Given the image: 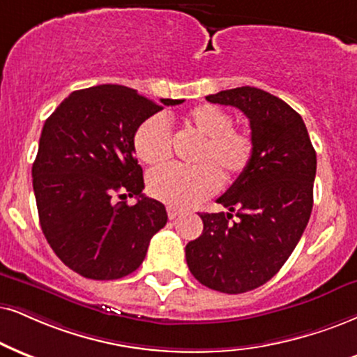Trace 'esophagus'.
<instances>
[{"label": "esophagus", "mask_w": 357, "mask_h": 357, "mask_svg": "<svg viewBox=\"0 0 357 357\" xmlns=\"http://www.w3.org/2000/svg\"><path fill=\"white\" fill-rule=\"evenodd\" d=\"M167 213H169V220H175L180 213H182V210L172 208V206H169V208H167Z\"/></svg>", "instance_id": "1"}]
</instances>
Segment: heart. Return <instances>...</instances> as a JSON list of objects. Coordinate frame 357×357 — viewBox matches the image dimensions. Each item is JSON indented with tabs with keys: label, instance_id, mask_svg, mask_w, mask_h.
<instances>
[{
	"label": "heart",
	"instance_id": "b5f03b06",
	"mask_svg": "<svg viewBox=\"0 0 357 357\" xmlns=\"http://www.w3.org/2000/svg\"><path fill=\"white\" fill-rule=\"evenodd\" d=\"M183 126L202 139L195 167H162L149 174L147 188L152 197L174 208H188L212 197L220 183H233L248 170L255 157V139L248 130L233 127V117L218 105L204 104L182 117ZM132 147L144 164H165L172 153L167 121L152 116L140 124ZM222 178L220 179L219 177Z\"/></svg>",
	"mask_w": 357,
	"mask_h": 357
}]
</instances>
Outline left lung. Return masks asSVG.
<instances>
[{"mask_svg":"<svg viewBox=\"0 0 357 357\" xmlns=\"http://www.w3.org/2000/svg\"><path fill=\"white\" fill-rule=\"evenodd\" d=\"M206 100L240 109L257 149L248 170L217 200L230 212L200 213L204 231L185 246L187 265L206 288L246 293L280 271L305 231L316 152L300 114L270 92L243 86Z\"/></svg>","mask_w":357,"mask_h":357,"instance_id":"obj_1","label":"left lung"}]
</instances>
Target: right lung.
<instances>
[{
  "instance_id": "obj_1",
  "label": "right lung",
  "mask_w": 357,
  "mask_h": 357,
  "mask_svg": "<svg viewBox=\"0 0 357 357\" xmlns=\"http://www.w3.org/2000/svg\"><path fill=\"white\" fill-rule=\"evenodd\" d=\"M160 104L126 86L74 91L44 122L33 188L39 223L57 258L91 280H119L142 265L165 206L145 197L132 137ZM139 197L135 206L115 197Z\"/></svg>"
}]
</instances>
